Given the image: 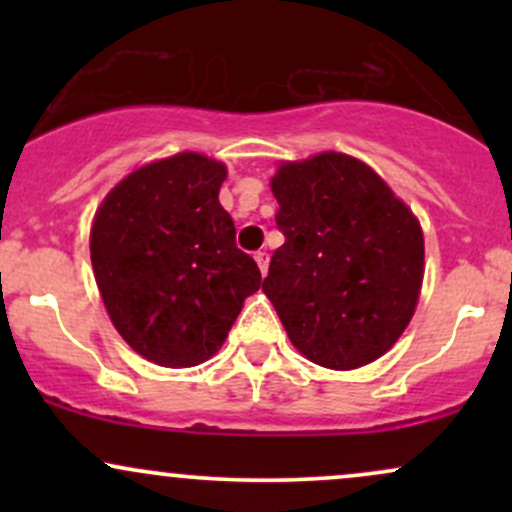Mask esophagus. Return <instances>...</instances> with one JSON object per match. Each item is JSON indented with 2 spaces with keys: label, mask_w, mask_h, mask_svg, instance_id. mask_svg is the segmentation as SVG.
<instances>
[{
  "label": "esophagus",
  "mask_w": 512,
  "mask_h": 512,
  "mask_svg": "<svg viewBox=\"0 0 512 512\" xmlns=\"http://www.w3.org/2000/svg\"><path fill=\"white\" fill-rule=\"evenodd\" d=\"M255 262H257V267H260V272L267 274V267H269V255H267V252H264V250L255 252Z\"/></svg>",
  "instance_id": "obj_1"
}]
</instances>
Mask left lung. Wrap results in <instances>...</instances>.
Wrapping results in <instances>:
<instances>
[{"label":"left lung","instance_id":"8db88e82","mask_svg":"<svg viewBox=\"0 0 512 512\" xmlns=\"http://www.w3.org/2000/svg\"><path fill=\"white\" fill-rule=\"evenodd\" d=\"M284 245L262 291L291 344L332 370L375 361L409 325L424 281V233L366 163L317 154L272 178Z\"/></svg>","mask_w":512,"mask_h":512}]
</instances>
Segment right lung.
<instances>
[{
    "mask_svg": "<svg viewBox=\"0 0 512 512\" xmlns=\"http://www.w3.org/2000/svg\"><path fill=\"white\" fill-rule=\"evenodd\" d=\"M223 180V163L185 151L127 175L93 219V274L110 320L158 366L214 356L262 286L219 204Z\"/></svg>",
    "mask_w": 512,
    "mask_h": 512,
    "instance_id": "add662e5",
    "label": "right lung"
}]
</instances>
